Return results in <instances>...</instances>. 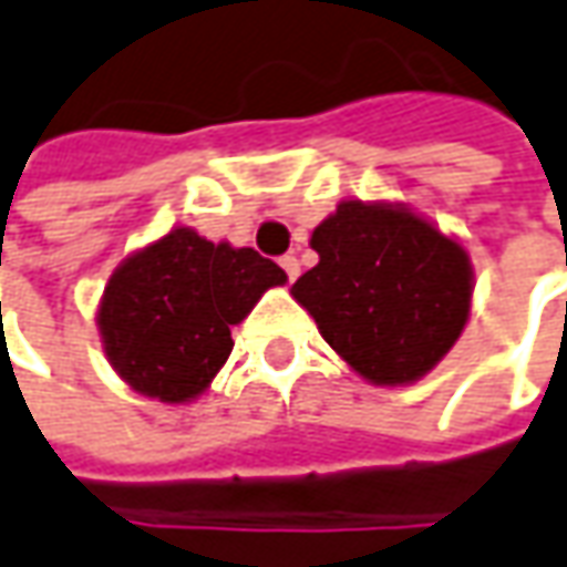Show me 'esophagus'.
I'll use <instances>...</instances> for the list:
<instances>
[{
    "label": "esophagus",
    "mask_w": 567,
    "mask_h": 567,
    "mask_svg": "<svg viewBox=\"0 0 567 567\" xmlns=\"http://www.w3.org/2000/svg\"><path fill=\"white\" fill-rule=\"evenodd\" d=\"M279 266H282V269H285V276H288V279H291V282H295V279H298V276H301V262H298V257H291V254H288V257L279 259Z\"/></svg>",
    "instance_id": "34e87169"
}]
</instances>
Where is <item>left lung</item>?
<instances>
[{
  "mask_svg": "<svg viewBox=\"0 0 567 567\" xmlns=\"http://www.w3.org/2000/svg\"><path fill=\"white\" fill-rule=\"evenodd\" d=\"M310 247L320 262L291 285L320 336L364 381L403 386L454 349L470 320L473 266L454 237L403 203H339Z\"/></svg>",
  "mask_w": 567,
  "mask_h": 567,
  "instance_id": "obj_1",
  "label": "left lung"
}]
</instances>
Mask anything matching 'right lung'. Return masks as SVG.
Returning <instances> with one entry per match:
<instances>
[{"label": "right lung", "mask_w": 567, "mask_h": 567, "mask_svg": "<svg viewBox=\"0 0 567 567\" xmlns=\"http://www.w3.org/2000/svg\"><path fill=\"white\" fill-rule=\"evenodd\" d=\"M285 282L254 247L174 228L123 259L104 288L97 330L107 361L142 396L189 403L231 355V327Z\"/></svg>", "instance_id": "1"}]
</instances>
